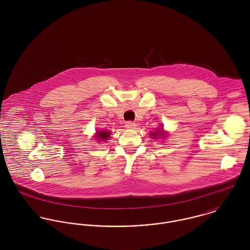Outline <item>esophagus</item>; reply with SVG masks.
<instances>
[{"label":"esophagus","instance_id":"obj_1","mask_svg":"<svg viewBox=\"0 0 250 250\" xmlns=\"http://www.w3.org/2000/svg\"><path fill=\"white\" fill-rule=\"evenodd\" d=\"M136 123L135 122H132V121H128V122H126V124H125V127H126V129H128V130H135L136 129Z\"/></svg>","mask_w":250,"mask_h":250}]
</instances>
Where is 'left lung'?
<instances>
[{"instance_id":"obj_1","label":"left lung","mask_w":250,"mask_h":250,"mask_svg":"<svg viewBox=\"0 0 250 250\" xmlns=\"http://www.w3.org/2000/svg\"><path fill=\"white\" fill-rule=\"evenodd\" d=\"M159 132H161V134H159V136H162L163 135V130H161V131H159ZM158 134L157 133H154V134H152V137H156ZM165 136V135H164Z\"/></svg>"}]
</instances>
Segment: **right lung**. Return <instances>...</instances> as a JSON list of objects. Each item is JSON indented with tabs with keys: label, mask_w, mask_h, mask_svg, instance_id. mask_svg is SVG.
<instances>
[{
	"label": "right lung",
	"mask_w": 250,
	"mask_h": 250,
	"mask_svg": "<svg viewBox=\"0 0 250 250\" xmlns=\"http://www.w3.org/2000/svg\"><path fill=\"white\" fill-rule=\"evenodd\" d=\"M108 137H109V132H107V131L97 133V138L99 141H106Z\"/></svg>",
	"instance_id": "right-lung-1"
}]
</instances>
